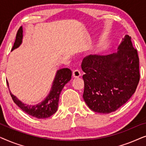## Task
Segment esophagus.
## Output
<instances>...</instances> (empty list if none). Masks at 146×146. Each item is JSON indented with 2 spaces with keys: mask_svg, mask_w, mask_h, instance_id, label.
<instances>
[{
  "mask_svg": "<svg viewBox=\"0 0 146 146\" xmlns=\"http://www.w3.org/2000/svg\"><path fill=\"white\" fill-rule=\"evenodd\" d=\"M72 76L74 78H78L81 76V73L78 70H75L73 71Z\"/></svg>",
  "mask_w": 146,
  "mask_h": 146,
  "instance_id": "obj_1",
  "label": "esophagus"
}]
</instances>
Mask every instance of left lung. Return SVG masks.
Masks as SVG:
<instances>
[{"mask_svg":"<svg viewBox=\"0 0 146 146\" xmlns=\"http://www.w3.org/2000/svg\"><path fill=\"white\" fill-rule=\"evenodd\" d=\"M81 67L85 73L83 98L95 112L115 111L134 94L139 81L137 52L127 35L116 53L89 55L84 58Z\"/></svg>","mask_w":146,"mask_h":146,"instance_id":"8db88e82","label":"left lung"}]
</instances>
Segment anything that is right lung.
Returning a JSON list of instances; mask_svg holds the SVG:
<instances>
[{
    "instance_id": "add662e5",
    "label": "right lung",
    "mask_w": 146,
    "mask_h": 146,
    "mask_svg": "<svg viewBox=\"0 0 146 146\" xmlns=\"http://www.w3.org/2000/svg\"><path fill=\"white\" fill-rule=\"evenodd\" d=\"M23 30L21 27L17 32V36L12 51L19 48L23 42ZM72 71L68 68H62L57 70L54 78L51 89L47 96L42 101L35 105H29L24 104L10 91V94L14 102L20 108L31 116L38 119L47 118L56 112L58 107V101L63 88L71 80ZM7 86L9 89V85L7 80Z\"/></svg>"
}]
</instances>
